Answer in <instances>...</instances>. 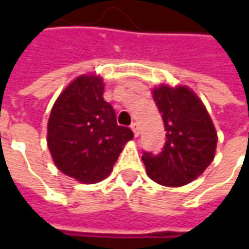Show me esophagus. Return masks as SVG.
<instances>
[{"label":"esophagus","mask_w":249,"mask_h":249,"mask_svg":"<svg viewBox=\"0 0 249 249\" xmlns=\"http://www.w3.org/2000/svg\"><path fill=\"white\" fill-rule=\"evenodd\" d=\"M130 129L133 130V133H134V137H139V126H137V123H131Z\"/></svg>","instance_id":"1"}]
</instances>
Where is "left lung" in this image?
I'll list each match as a JSON object with an SVG mask.
<instances>
[{
	"instance_id": "left-lung-1",
	"label": "left lung",
	"mask_w": 249,
	"mask_h": 249,
	"mask_svg": "<svg viewBox=\"0 0 249 249\" xmlns=\"http://www.w3.org/2000/svg\"><path fill=\"white\" fill-rule=\"evenodd\" d=\"M152 95L162 115L166 141L157 155L144 151L147 175L162 186H184L202 175L215 158V126L202 101L188 87L160 86Z\"/></svg>"
}]
</instances>
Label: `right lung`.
Wrapping results in <instances>:
<instances>
[{"mask_svg": "<svg viewBox=\"0 0 249 249\" xmlns=\"http://www.w3.org/2000/svg\"><path fill=\"white\" fill-rule=\"evenodd\" d=\"M98 76H79L53 104L47 142L56 167L86 184L104 180L112 172L133 131L116 123L109 102L104 100Z\"/></svg>", "mask_w": 249, "mask_h": 249, "instance_id": "obj_1", "label": "right lung"}]
</instances>
